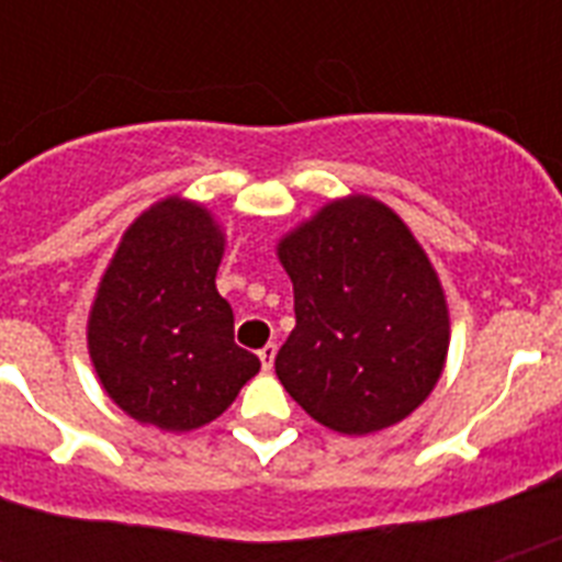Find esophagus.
Masks as SVG:
<instances>
[{"mask_svg": "<svg viewBox=\"0 0 562 562\" xmlns=\"http://www.w3.org/2000/svg\"><path fill=\"white\" fill-rule=\"evenodd\" d=\"M273 359H277V344H265L262 350H259V361H262L265 373L273 368Z\"/></svg>", "mask_w": 562, "mask_h": 562, "instance_id": "34e87169", "label": "esophagus"}]
</instances>
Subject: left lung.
Wrapping results in <instances>:
<instances>
[{"label":"left lung","mask_w":562,"mask_h":562,"mask_svg":"<svg viewBox=\"0 0 562 562\" xmlns=\"http://www.w3.org/2000/svg\"><path fill=\"white\" fill-rule=\"evenodd\" d=\"M294 285L277 375L321 426L370 435L423 405L443 373L449 308L405 221L368 194L326 203L277 245Z\"/></svg>","instance_id":"left-lung-1"}]
</instances>
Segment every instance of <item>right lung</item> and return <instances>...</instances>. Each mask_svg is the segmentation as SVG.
<instances>
[{
	"mask_svg": "<svg viewBox=\"0 0 562 562\" xmlns=\"http://www.w3.org/2000/svg\"><path fill=\"white\" fill-rule=\"evenodd\" d=\"M224 233L201 203L166 198L127 227L99 282L87 344L119 408L162 431L224 414L259 359L233 341L215 289Z\"/></svg>",
	"mask_w": 562,
	"mask_h": 562,
	"instance_id": "obj_1",
	"label": "right lung"
}]
</instances>
